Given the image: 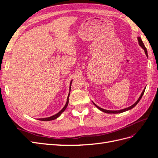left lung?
I'll list each match as a JSON object with an SVG mask.
<instances>
[{
  "label": "left lung",
  "mask_w": 158,
  "mask_h": 158,
  "mask_svg": "<svg viewBox=\"0 0 158 158\" xmlns=\"http://www.w3.org/2000/svg\"><path fill=\"white\" fill-rule=\"evenodd\" d=\"M137 39H138V44H139V45H140V46L142 47V48L144 50V52H145V53H146V55L148 56V52H147V49H146V47L144 46V44H143V42H142V40H141V38L140 37H137ZM145 89L146 88H144V90L142 91V94H141V95H140V96L139 97V98L138 99V100L137 101L134 103L133 105H132L131 106H130V107H127V108H125V109H121V110H118V111H110V110H106V109H102V108H101V107H99V106H98L95 103H94L93 102V103L94 104V106L96 107L97 108H98V109H99L100 111H103V112H104V113H123V112H125V111H128V110H130V109H132L134 107H135L136 105H137V103L140 102V100L141 99V98H142V95H143V94H144V91H145Z\"/></svg>",
  "instance_id": "8db88e82"
}]
</instances>
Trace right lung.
Returning <instances> with one entry per match:
<instances>
[{"label":"right lung","mask_w":158,"mask_h":158,"mask_svg":"<svg viewBox=\"0 0 158 158\" xmlns=\"http://www.w3.org/2000/svg\"><path fill=\"white\" fill-rule=\"evenodd\" d=\"M72 82H73V80H71V82L70 83V88H69V94L68 95V97H67V100H66V103L65 104V106H64V107L60 111L57 113L56 114H54V115H52L51 117H47V118H38V120L40 121H52V120H54V119H56V118H58L60 114H62V113L64 111V110L66 109V108L68 106V104H69V95H70V89H71V84H72Z\"/></svg>","instance_id":"right-lung-1"}]
</instances>
